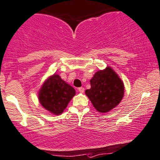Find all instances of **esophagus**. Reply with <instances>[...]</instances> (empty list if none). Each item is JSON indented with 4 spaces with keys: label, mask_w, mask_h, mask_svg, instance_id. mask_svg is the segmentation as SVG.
<instances>
[{
    "label": "esophagus",
    "mask_w": 160,
    "mask_h": 160,
    "mask_svg": "<svg viewBox=\"0 0 160 160\" xmlns=\"http://www.w3.org/2000/svg\"><path fill=\"white\" fill-rule=\"evenodd\" d=\"M84 88L83 87H80V88H78V91L80 93H83L84 92Z\"/></svg>",
    "instance_id": "obj_1"
}]
</instances>
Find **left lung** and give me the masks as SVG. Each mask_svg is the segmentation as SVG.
<instances>
[{
	"label": "left lung",
	"mask_w": 160,
	"mask_h": 160,
	"mask_svg": "<svg viewBox=\"0 0 160 160\" xmlns=\"http://www.w3.org/2000/svg\"><path fill=\"white\" fill-rule=\"evenodd\" d=\"M90 82L91 88L86 91V94L99 112H109L122 100L124 85L110 67L96 72Z\"/></svg>",
	"instance_id": "left-lung-1"
}]
</instances>
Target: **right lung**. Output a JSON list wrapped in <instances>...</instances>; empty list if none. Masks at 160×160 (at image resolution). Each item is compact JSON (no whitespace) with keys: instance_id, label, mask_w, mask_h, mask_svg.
I'll use <instances>...</instances> for the list:
<instances>
[{"instance_id":"add662e5","label":"right lung","mask_w":160,"mask_h":160,"mask_svg":"<svg viewBox=\"0 0 160 160\" xmlns=\"http://www.w3.org/2000/svg\"><path fill=\"white\" fill-rule=\"evenodd\" d=\"M74 94L73 87L59 75L54 74L43 83L39 93V100L46 110L58 115L63 112Z\"/></svg>"}]
</instances>
